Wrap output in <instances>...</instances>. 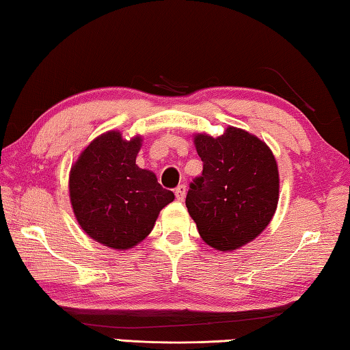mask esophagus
<instances>
[{"mask_svg": "<svg viewBox=\"0 0 350 350\" xmlns=\"http://www.w3.org/2000/svg\"><path fill=\"white\" fill-rule=\"evenodd\" d=\"M174 194H176V199L180 200V202H182V200L185 199V196H187V187L185 185H179V187L174 189Z\"/></svg>", "mask_w": 350, "mask_h": 350, "instance_id": "esophagus-1", "label": "esophagus"}]
</instances>
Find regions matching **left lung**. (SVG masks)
Wrapping results in <instances>:
<instances>
[{"instance_id":"8db88e82","label":"left lung","mask_w":350,"mask_h":350,"mask_svg":"<svg viewBox=\"0 0 350 350\" xmlns=\"http://www.w3.org/2000/svg\"><path fill=\"white\" fill-rule=\"evenodd\" d=\"M202 176L187 194L200 238L219 252L238 250L264 232L280 199L276 159L265 142L228 126L219 137L194 134Z\"/></svg>"}]
</instances>
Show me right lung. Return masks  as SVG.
<instances>
[{"label": "right lung", "mask_w": 350, "mask_h": 350, "mask_svg": "<svg viewBox=\"0 0 350 350\" xmlns=\"http://www.w3.org/2000/svg\"><path fill=\"white\" fill-rule=\"evenodd\" d=\"M142 137L123 139L108 131L94 139L69 173V198L80 227L90 238L114 250L144 241L159 213L174 200L156 174L135 165Z\"/></svg>", "instance_id": "obj_1"}]
</instances>
